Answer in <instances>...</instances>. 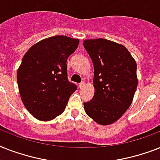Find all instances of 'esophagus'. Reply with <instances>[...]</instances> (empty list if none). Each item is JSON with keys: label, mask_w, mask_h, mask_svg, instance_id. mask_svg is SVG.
<instances>
[{"label": "esophagus", "mask_w": 160, "mask_h": 160, "mask_svg": "<svg viewBox=\"0 0 160 160\" xmlns=\"http://www.w3.org/2000/svg\"><path fill=\"white\" fill-rule=\"evenodd\" d=\"M85 82H82L81 83H79V88H82L84 86H85Z\"/></svg>", "instance_id": "obj_1"}]
</instances>
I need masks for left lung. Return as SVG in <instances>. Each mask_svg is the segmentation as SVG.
<instances>
[{
  "instance_id": "obj_1",
  "label": "left lung",
  "mask_w": 160,
  "mask_h": 160,
  "mask_svg": "<svg viewBox=\"0 0 160 160\" xmlns=\"http://www.w3.org/2000/svg\"><path fill=\"white\" fill-rule=\"evenodd\" d=\"M83 46L92 61L95 88L84 110L97 123L111 125L132 102L138 85L136 62L125 46L108 39H86Z\"/></svg>"
}]
</instances>
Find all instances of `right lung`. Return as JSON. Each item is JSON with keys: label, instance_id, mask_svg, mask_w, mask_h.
Returning a JSON list of instances; mask_svg holds the SVG:
<instances>
[{"label": "right lung", "instance_id": "obj_1", "mask_svg": "<svg viewBox=\"0 0 160 160\" xmlns=\"http://www.w3.org/2000/svg\"><path fill=\"white\" fill-rule=\"evenodd\" d=\"M79 39L64 35L34 44L23 57L17 71L20 98L28 112L40 121H51L63 112L77 90L68 80L67 59Z\"/></svg>", "mask_w": 160, "mask_h": 160}]
</instances>
